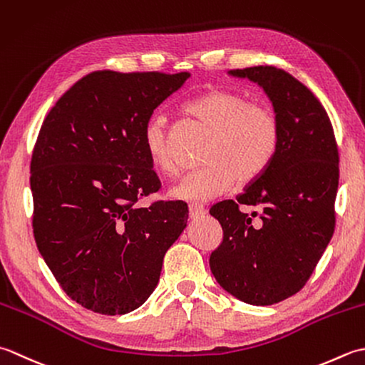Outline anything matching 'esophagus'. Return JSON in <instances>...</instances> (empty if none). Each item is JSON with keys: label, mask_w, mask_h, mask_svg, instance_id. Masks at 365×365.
<instances>
[{"label": "esophagus", "mask_w": 365, "mask_h": 365, "mask_svg": "<svg viewBox=\"0 0 365 365\" xmlns=\"http://www.w3.org/2000/svg\"><path fill=\"white\" fill-rule=\"evenodd\" d=\"M189 215H190V219H193V220L203 217V215H205L203 205H198V203L189 205Z\"/></svg>", "instance_id": "esophagus-1"}]
</instances>
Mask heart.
<instances>
[{"label":"heart","instance_id":"1","mask_svg":"<svg viewBox=\"0 0 365 365\" xmlns=\"http://www.w3.org/2000/svg\"><path fill=\"white\" fill-rule=\"evenodd\" d=\"M184 113L211 132L202 168L185 175L170 197L182 202H207L225 193L237 180L241 185L257 181L276 158L280 124L276 113L252 103L244 93L211 88L184 103ZM172 130L167 118L148 121L143 145L150 162L163 175L176 172Z\"/></svg>","mask_w":365,"mask_h":365}]
</instances>
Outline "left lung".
<instances>
[{"mask_svg":"<svg viewBox=\"0 0 365 365\" xmlns=\"http://www.w3.org/2000/svg\"><path fill=\"white\" fill-rule=\"evenodd\" d=\"M259 85L280 124V143L269 168L237 202L225 200L210 214L224 237L210 257L212 276L227 293L252 306H271L306 285L334 233L339 151L322 103L292 73L274 66L228 71ZM255 205L260 217L241 213Z\"/></svg>","mask_w":365,"mask_h":365,"instance_id":"1","label":"left lung"}]
</instances>
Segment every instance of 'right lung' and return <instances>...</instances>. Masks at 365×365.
I'll use <instances>...</instances> for the list:
<instances>
[{
    "instance_id": "1",
    "label": "right lung",
    "mask_w": 365,
    "mask_h": 365,
    "mask_svg": "<svg viewBox=\"0 0 365 365\" xmlns=\"http://www.w3.org/2000/svg\"><path fill=\"white\" fill-rule=\"evenodd\" d=\"M189 77L88 73L43 120L31 159L34 240L66 294L96 314L138 309L187 227L182 202H137L160 187L143 145L146 124Z\"/></svg>"
}]
</instances>
